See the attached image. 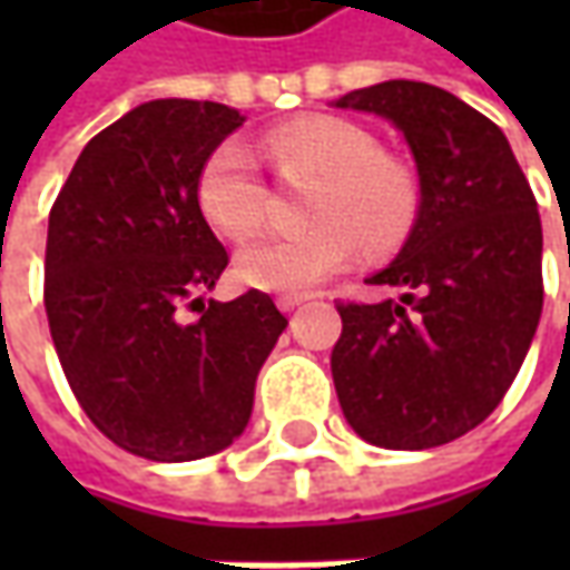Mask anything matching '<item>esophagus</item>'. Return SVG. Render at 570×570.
I'll return each instance as SVG.
<instances>
[{"label": "esophagus", "instance_id": "34e87169", "mask_svg": "<svg viewBox=\"0 0 570 570\" xmlns=\"http://www.w3.org/2000/svg\"><path fill=\"white\" fill-rule=\"evenodd\" d=\"M304 301H311V295H282L278 297V307L288 314V311H295V307H301Z\"/></svg>", "mask_w": 570, "mask_h": 570}]
</instances>
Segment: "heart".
<instances>
[{"mask_svg":"<svg viewBox=\"0 0 570 570\" xmlns=\"http://www.w3.org/2000/svg\"><path fill=\"white\" fill-rule=\"evenodd\" d=\"M263 151L285 180L317 177L311 189V228L266 234L237 256L244 282L266 292L304 295L340 273L364 247H400L419 215L412 170L383 155L381 142L345 117L314 114L282 122L263 136ZM269 187L240 142L218 145L196 180V203L212 228L244 240L269 215Z\"/></svg>","mask_w":570,"mask_h":570,"instance_id":"obj_1","label":"heart"}]
</instances>
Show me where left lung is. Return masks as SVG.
Instances as JSON below:
<instances>
[{
    "label": "left lung",
    "mask_w": 570,
    "mask_h": 570,
    "mask_svg": "<svg viewBox=\"0 0 570 570\" xmlns=\"http://www.w3.org/2000/svg\"><path fill=\"white\" fill-rule=\"evenodd\" d=\"M336 107L381 114L419 167V218L371 285L381 304L340 301V405L367 444L428 450L482 425L504 400L542 314L537 196L504 132L425 81H381Z\"/></svg>",
    "instance_id": "8db88e82"
}]
</instances>
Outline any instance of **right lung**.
<instances>
[{"mask_svg": "<svg viewBox=\"0 0 570 570\" xmlns=\"http://www.w3.org/2000/svg\"><path fill=\"white\" fill-rule=\"evenodd\" d=\"M240 122L215 100L139 104L85 145L50 208L43 304L59 364L100 434L145 460L228 448L288 326L256 288L225 304L199 297L228 250L196 180Z\"/></svg>", "mask_w": 570, "mask_h": 570, "instance_id": "add662e5", "label": "right lung"}]
</instances>
